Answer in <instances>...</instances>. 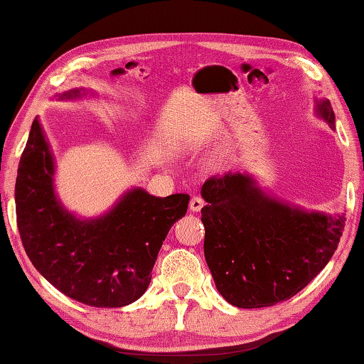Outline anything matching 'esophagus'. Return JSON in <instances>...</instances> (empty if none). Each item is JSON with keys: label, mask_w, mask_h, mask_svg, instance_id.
Returning a JSON list of instances; mask_svg holds the SVG:
<instances>
[{"label": "esophagus", "mask_w": 364, "mask_h": 364, "mask_svg": "<svg viewBox=\"0 0 364 364\" xmlns=\"http://www.w3.org/2000/svg\"><path fill=\"white\" fill-rule=\"evenodd\" d=\"M203 205H205L203 198H200V197H192V198H191V203H189V208H191L192 213H198V211H200V210L203 208Z\"/></svg>", "instance_id": "1"}]
</instances>
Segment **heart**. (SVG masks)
<instances>
[{
  "label": "heart",
  "instance_id": "heart-1",
  "mask_svg": "<svg viewBox=\"0 0 364 364\" xmlns=\"http://www.w3.org/2000/svg\"><path fill=\"white\" fill-rule=\"evenodd\" d=\"M216 159H218V161H219V159H223V154H219V158H216Z\"/></svg>",
  "mask_w": 364,
  "mask_h": 364
}]
</instances>
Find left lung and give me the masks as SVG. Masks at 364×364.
Returning a JSON list of instances; mask_svg holds the SVG:
<instances>
[{
	"label": "left lung",
	"instance_id": "1",
	"mask_svg": "<svg viewBox=\"0 0 364 364\" xmlns=\"http://www.w3.org/2000/svg\"><path fill=\"white\" fill-rule=\"evenodd\" d=\"M316 115L334 129L328 99H316ZM202 197L205 259L218 291L237 308H265L296 295L343 237L344 215L269 196L247 172L210 178Z\"/></svg>",
	"mask_w": 364,
	"mask_h": 364
}]
</instances>
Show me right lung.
I'll return each mask as SVG.
<instances>
[{
  "label": "right lung",
  "instance_id": "add662e5",
  "mask_svg": "<svg viewBox=\"0 0 364 364\" xmlns=\"http://www.w3.org/2000/svg\"><path fill=\"white\" fill-rule=\"evenodd\" d=\"M88 95L74 88L60 101ZM189 196L154 197L132 188L97 218L69 211L55 191V158L33 121L16 181L21 243L34 268L64 295L95 308H121L145 294L162 241L188 211Z\"/></svg>",
  "mask_w": 364,
  "mask_h": 364
}]
</instances>
